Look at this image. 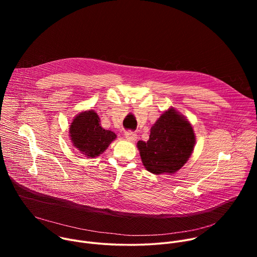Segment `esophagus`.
<instances>
[{
	"mask_svg": "<svg viewBox=\"0 0 257 257\" xmlns=\"http://www.w3.org/2000/svg\"><path fill=\"white\" fill-rule=\"evenodd\" d=\"M125 137L129 141H135L137 139V134L132 131H126L125 132Z\"/></svg>",
	"mask_w": 257,
	"mask_h": 257,
	"instance_id": "34e87169",
	"label": "esophagus"
}]
</instances>
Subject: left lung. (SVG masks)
I'll list each match as a JSON object with an SVG mask.
<instances>
[{"label": "left lung", "instance_id": "8db88e82", "mask_svg": "<svg viewBox=\"0 0 257 257\" xmlns=\"http://www.w3.org/2000/svg\"><path fill=\"white\" fill-rule=\"evenodd\" d=\"M194 145L195 135L190 122L170 107L153 125L150 139L137 142V149L145 169L161 175L179 171L192 155Z\"/></svg>", "mask_w": 257, "mask_h": 257}]
</instances>
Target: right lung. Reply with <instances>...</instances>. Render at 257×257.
<instances>
[{"mask_svg": "<svg viewBox=\"0 0 257 257\" xmlns=\"http://www.w3.org/2000/svg\"><path fill=\"white\" fill-rule=\"evenodd\" d=\"M69 133L73 146L87 158L98 157L117 138L114 132L100 126L99 117L92 109L81 112L73 119Z\"/></svg>", "mask_w": 257, "mask_h": 257, "instance_id": "obj_1", "label": "right lung"}]
</instances>
